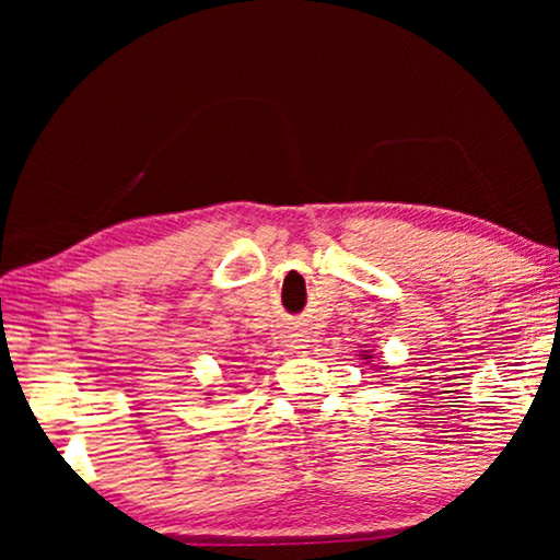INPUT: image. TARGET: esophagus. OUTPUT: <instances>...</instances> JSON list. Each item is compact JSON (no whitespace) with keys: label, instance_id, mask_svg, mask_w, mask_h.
Returning <instances> with one entry per match:
<instances>
[{"label":"esophagus","instance_id":"obj_1","mask_svg":"<svg viewBox=\"0 0 560 560\" xmlns=\"http://www.w3.org/2000/svg\"><path fill=\"white\" fill-rule=\"evenodd\" d=\"M290 347H293V349H303V339H293V341H290Z\"/></svg>","mask_w":560,"mask_h":560}]
</instances>
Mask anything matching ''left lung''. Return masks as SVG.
I'll list each match as a JSON object with an SVG mask.
<instances>
[{"instance_id": "8db88e82", "label": "left lung", "mask_w": 560, "mask_h": 560, "mask_svg": "<svg viewBox=\"0 0 560 560\" xmlns=\"http://www.w3.org/2000/svg\"><path fill=\"white\" fill-rule=\"evenodd\" d=\"M359 357H362V359H372L370 351H362V354H359Z\"/></svg>"}]
</instances>
